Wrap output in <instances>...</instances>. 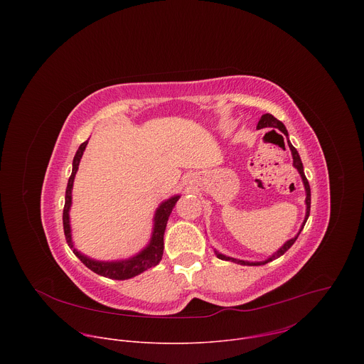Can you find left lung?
<instances>
[{
	"instance_id": "8db88e82",
	"label": "left lung",
	"mask_w": 364,
	"mask_h": 364,
	"mask_svg": "<svg viewBox=\"0 0 364 364\" xmlns=\"http://www.w3.org/2000/svg\"><path fill=\"white\" fill-rule=\"evenodd\" d=\"M257 129H262V128H277V129H279L284 135H287L288 136V131H287V128H285V125L281 122V121H278L274 115H271V114H265V115H262V118L259 119V122H257V127H256ZM288 146H289V149H291V154H292V166L298 170V173H299V176H301V180H302V184H304V188H305V218H304V222H302V225H301V229H299V232L296 233V236H294L292 239H289V240H287L272 256H269L268 259H265V261H262V262H249V261H242V259H236V257H230V256H226V255H223V253H220L219 250H216L215 249V253H216V256L219 257V259H222V261H230V262H235V264H239V265H247V267H259V265H265V264H268V262H271V261H274V259H277V257H279V256H282L294 243H295V240H296V237H298V235L301 233V230L304 229V226H305V223H306V219H308V216H309V209H311V190H309V184H308V180H306V177H305V174H304V167H302V161H301V159H299V154H298V151L295 149V146L289 142V139H288Z\"/></svg>"
}]
</instances>
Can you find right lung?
<instances>
[{"label": "right lung", "mask_w": 364, "mask_h": 364, "mask_svg": "<svg viewBox=\"0 0 364 364\" xmlns=\"http://www.w3.org/2000/svg\"><path fill=\"white\" fill-rule=\"evenodd\" d=\"M87 145V141L80 144L77 148L75 159H73V168H72V176L69 177L68 181V188H66V196H65V209H63V229H65V236L69 247L73 250V253L80 259V261L95 274L111 278V279H129L134 278L144 271L159 265L161 257H163V250H164V232L166 226L168 222V218L174 209L176 203L180 198V194H176L167 200H164L155 210L154 215V225H152V233L149 237V242L144 249H141L136 255L127 257V259H119V261H96V259H92L86 255H83L80 250H77L73 245L72 240V228H70V207H72V190H73V181L75 176L79 168V163L83 155V151Z\"/></svg>", "instance_id": "1"}]
</instances>
